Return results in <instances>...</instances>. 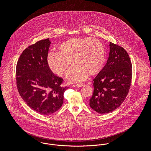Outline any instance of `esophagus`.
<instances>
[{"instance_id":"esophagus-1","label":"esophagus","mask_w":151,"mask_h":151,"mask_svg":"<svg viewBox=\"0 0 151 151\" xmlns=\"http://www.w3.org/2000/svg\"><path fill=\"white\" fill-rule=\"evenodd\" d=\"M83 85V83H77V84H74L73 86H75V87H81V86H82Z\"/></svg>"}]
</instances>
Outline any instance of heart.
Segmentation results:
<instances>
[{
    "label": "heart",
    "mask_w": 151,
    "mask_h": 151,
    "mask_svg": "<svg viewBox=\"0 0 151 151\" xmlns=\"http://www.w3.org/2000/svg\"><path fill=\"white\" fill-rule=\"evenodd\" d=\"M59 50V52H52L48 54V65L53 73L62 76L74 62L76 65L68 74V79L70 82L82 81L88 73L96 75L104 68L105 49L102 43L96 39H69L60 45Z\"/></svg>",
    "instance_id": "heart-1"
}]
</instances>
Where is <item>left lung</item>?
<instances>
[{
    "label": "left lung",
    "mask_w": 151,
    "mask_h": 151,
    "mask_svg": "<svg viewBox=\"0 0 151 151\" xmlns=\"http://www.w3.org/2000/svg\"><path fill=\"white\" fill-rule=\"evenodd\" d=\"M108 61L93 80V93L89 100L91 108L99 114L111 112L125 101L130 89L132 63L127 52L110 42Z\"/></svg>",
    "instance_id": "8db88e82"
}]
</instances>
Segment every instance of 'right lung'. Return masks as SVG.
<instances>
[{
  "mask_svg": "<svg viewBox=\"0 0 151 151\" xmlns=\"http://www.w3.org/2000/svg\"><path fill=\"white\" fill-rule=\"evenodd\" d=\"M50 42L43 39L29 46L20 56L16 68L19 93L32 110L48 115L58 111L63 94L69 87H62L63 79L55 75L47 63Z\"/></svg>",
  "mask_w": 151,
  "mask_h": 151,
  "instance_id": "add662e5",
  "label": "right lung"
}]
</instances>
